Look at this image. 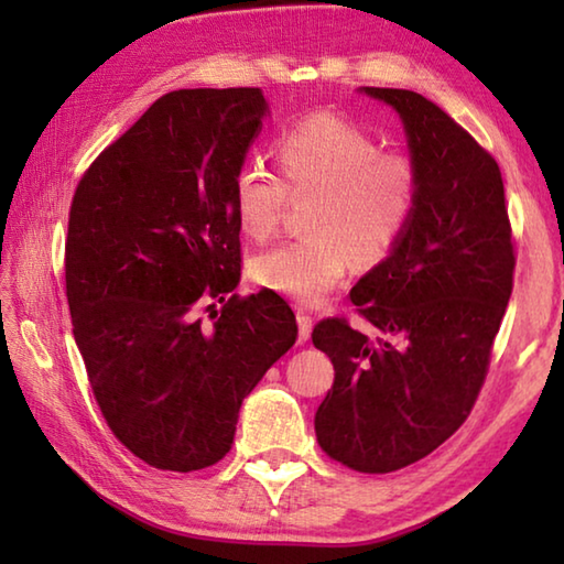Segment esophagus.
<instances>
[{
  "label": "esophagus",
  "instance_id": "obj_1",
  "mask_svg": "<svg viewBox=\"0 0 564 564\" xmlns=\"http://www.w3.org/2000/svg\"><path fill=\"white\" fill-rule=\"evenodd\" d=\"M295 321H299V343H305L311 338L313 316L305 308H299V311H295Z\"/></svg>",
  "mask_w": 564,
  "mask_h": 564
}]
</instances>
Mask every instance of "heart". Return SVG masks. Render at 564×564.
Listing matches in <instances>:
<instances>
[{
	"label": "heart",
	"mask_w": 564,
	"mask_h": 564,
	"mask_svg": "<svg viewBox=\"0 0 564 564\" xmlns=\"http://www.w3.org/2000/svg\"><path fill=\"white\" fill-rule=\"evenodd\" d=\"M283 181L246 164L234 178V214L246 236L265 241L291 198H316L308 234L251 261L253 281L295 303L316 305L338 289L356 259L376 265L413 221L417 169L403 154H386L378 141L330 113L295 123L275 144Z\"/></svg>",
	"instance_id": "obj_1"
}]
</instances>
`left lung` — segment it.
Instances as JSON below:
<instances>
[{
    "mask_svg": "<svg viewBox=\"0 0 564 564\" xmlns=\"http://www.w3.org/2000/svg\"><path fill=\"white\" fill-rule=\"evenodd\" d=\"M403 123L417 204L403 238L352 285L370 333L321 321L313 346L336 380L316 410L318 445L360 473L433 453L470 415L512 293V236L500 166L433 101L360 87Z\"/></svg>",
    "mask_w": 564,
    "mask_h": 564,
    "instance_id": "obj_1",
    "label": "left lung"
}]
</instances>
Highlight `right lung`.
I'll use <instances>...</instances> for the list:
<instances>
[{"mask_svg":"<svg viewBox=\"0 0 564 564\" xmlns=\"http://www.w3.org/2000/svg\"><path fill=\"white\" fill-rule=\"evenodd\" d=\"M265 117L261 89L171 91L76 186L74 340L111 433L159 470L221 460L243 398L299 336L279 293L226 301L241 281L231 188Z\"/></svg>","mask_w":564,"mask_h":564,"instance_id":"add662e5","label":"right lung"}]
</instances>
